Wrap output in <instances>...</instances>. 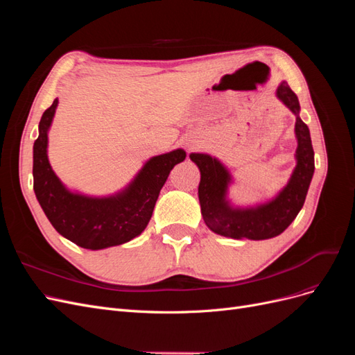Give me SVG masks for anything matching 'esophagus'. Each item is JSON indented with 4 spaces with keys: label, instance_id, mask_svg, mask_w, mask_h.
<instances>
[{
    "label": "esophagus",
    "instance_id": "34e87169",
    "mask_svg": "<svg viewBox=\"0 0 355 355\" xmlns=\"http://www.w3.org/2000/svg\"><path fill=\"white\" fill-rule=\"evenodd\" d=\"M187 146H188V149H192V148H194L196 145H194V142H188V144H187Z\"/></svg>",
    "mask_w": 355,
    "mask_h": 355
}]
</instances>
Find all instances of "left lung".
<instances>
[{
  "label": "left lung",
  "mask_w": 355,
  "mask_h": 355,
  "mask_svg": "<svg viewBox=\"0 0 355 355\" xmlns=\"http://www.w3.org/2000/svg\"><path fill=\"white\" fill-rule=\"evenodd\" d=\"M277 98L296 115L295 133L297 139L296 167L287 185L271 201L254 207H232L227 200L232 182L230 171L219 159L209 154H191L198 166L201 180L198 198L202 219L207 227L223 237L235 240H268L280 235L295 220L302 209L314 175V149L309 128L299 116L297 96L283 81L277 89Z\"/></svg>",
  "instance_id": "1"
}]
</instances>
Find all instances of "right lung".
<instances>
[{
	"label": "right lung",
	"mask_w": 355,
	"mask_h": 355,
	"mask_svg": "<svg viewBox=\"0 0 355 355\" xmlns=\"http://www.w3.org/2000/svg\"><path fill=\"white\" fill-rule=\"evenodd\" d=\"M59 101L44 111L34 144V191L41 209L55 230L84 249L101 250L137 237L153 216L159 191L171 168L184 161V149L149 158L123 191L110 197L71 192L53 171L49 157V128Z\"/></svg>",
	"instance_id": "1"
}]
</instances>
